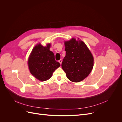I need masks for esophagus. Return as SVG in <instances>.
Masks as SVG:
<instances>
[{
    "label": "esophagus",
    "mask_w": 122,
    "mask_h": 122,
    "mask_svg": "<svg viewBox=\"0 0 122 122\" xmlns=\"http://www.w3.org/2000/svg\"><path fill=\"white\" fill-rule=\"evenodd\" d=\"M62 59H61L60 60H59V61H58V62H60L61 65V62H62Z\"/></svg>",
    "instance_id": "obj_1"
}]
</instances>
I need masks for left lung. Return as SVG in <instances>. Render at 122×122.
<instances>
[{
    "label": "left lung",
    "instance_id": "left-lung-1",
    "mask_svg": "<svg viewBox=\"0 0 122 122\" xmlns=\"http://www.w3.org/2000/svg\"><path fill=\"white\" fill-rule=\"evenodd\" d=\"M66 54L61 67L68 79L74 82L83 80L91 72L94 57L83 41L72 38L65 42Z\"/></svg>",
    "mask_w": 122,
    "mask_h": 122
}]
</instances>
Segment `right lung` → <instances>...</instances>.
I'll use <instances>...</instances> for the list:
<instances>
[{
	"label": "right lung",
	"instance_id": "right-lung-1",
	"mask_svg": "<svg viewBox=\"0 0 122 122\" xmlns=\"http://www.w3.org/2000/svg\"><path fill=\"white\" fill-rule=\"evenodd\" d=\"M50 44L44 47L39 43L33 48L28 60L30 73L37 79L44 81L50 79L53 72L60 67L54 53L50 50Z\"/></svg>",
	"mask_w": 122,
	"mask_h": 122
}]
</instances>
